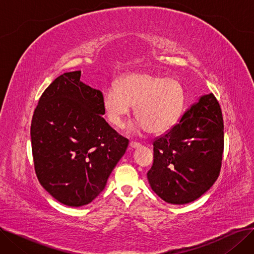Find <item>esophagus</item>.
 I'll use <instances>...</instances> for the list:
<instances>
[{"instance_id":"obj_1","label":"esophagus","mask_w":254,"mask_h":254,"mask_svg":"<svg viewBox=\"0 0 254 254\" xmlns=\"http://www.w3.org/2000/svg\"><path fill=\"white\" fill-rule=\"evenodd\" d=\"M141 146V144H139V143H136V142H130L129 143V145H128V147H129V149H136V148H139Z\"/></svg>"}]
</instances>
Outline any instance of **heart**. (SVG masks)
Listing matches in <instances>:
<instances>
[{
    "instance_id": "1",
    "label": "heart",
    "mask_w": 254,
    "mask_h": 254,
    "mask_svg": "<svg viewBox=\"0 0 254 254\" xmlns=\"http://www.w3.org/2000/svg\"><path fill=\"white\" fill-rule=\"evenodd\" d=\"M103 105L109 122L123 128L135 107L138 122L129 132L147 129L150 134H162L174 127L184 106L185 92L178 80L148 73L128 74L106 90Z\"/></svg>"
}]
</instances>
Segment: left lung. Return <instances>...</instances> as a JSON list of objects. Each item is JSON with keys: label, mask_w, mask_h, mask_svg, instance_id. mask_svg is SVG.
Instances as JSON below:
<instances>
[{"label": "left lung", "mask_w": 254, "mask_h": 254, "mask_svg": "<svg viewBox=\"0 0 254 254\" xmlns=\"http://www.w3.org/2000/svg\"><path fill=\"white\" fill-rule=\"evenodd\" d=\"M223 119L213 93L199 97L171 129L153 141L152 190L165 202L195 201L218 178L223 153Z\"/></svg>", "instance_id": "8db88e82"}]
</instances>
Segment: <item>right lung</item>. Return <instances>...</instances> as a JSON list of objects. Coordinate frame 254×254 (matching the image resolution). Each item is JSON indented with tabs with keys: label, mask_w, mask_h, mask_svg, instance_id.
Instances as JSON below:
<instances>
[{
	"label": "right lung",
	"mask_w": 254,
	"mask_h": 254,
	"mask_svg": "<svg viewBox=\"0 0 254 254\" xmlns=\"http://www.w3.org/2000/svg\"><path fill=\"white\" fill-rule=\"evenodd\" d=\"M80 77L81 71L58 77L40 98L31 125L38 180L70 207L87 205L103 191L128 145L102 117V91Z\"/></svg>",
	"instance_id": "obj_1"
}]
</instances>
